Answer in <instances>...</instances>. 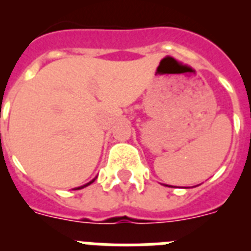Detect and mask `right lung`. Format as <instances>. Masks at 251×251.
Masks as SVG:
<instances>
[{
	"mask_svg": "<svg viewBox=\"0 0 251 251\" xmlns=\"http://www.w3.org/2000/svg\"><path fill=\"white\" fill-rule=\"evenodd\" d=\"M95 181V178L94 179H92V181H89V182H86V183H84V185H81V186H79V187H76V190H80V188H84V187H86V186H89L90 183H93Z\"/></svg>",
	"mask_w": 251,
	"mask_h": 251,
	"instance_id": "1",
	"label": "right lung"
}]
</instances>
